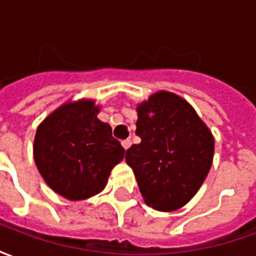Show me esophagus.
Returning a JSON list of instances; mask_svg holds the SVG:
<instances>
[{
  "instance_id": "1",
  "label": "esophagus",
  "mask_w": 256,
  "mask_h": 256,
  "mask_svg": "<svg viewBox=\"0 0 256 256\" xmlns=\"http://www.w3.org/2000/svg\"><path fill=\"white\" fill-rule=\"evenodd\" d=\"M130 145H132V140H123L122 141V146L124 150H128L130 148Z\"/></svg>"
}]
</instances>
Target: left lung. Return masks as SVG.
I'll list each match as a JSON object with an SVG mask.
<instances>
[{
    "instance_id": "left-lung-1",
    "label": "left lung",
    "mask_w": 256,
    "mask_h": 256,
    "mask_svg": "<svg viewBox=\"0 0 256 256\" xmlns=\"http://www.w3.org/2000/svg\"><path fill=\"white\" fill-rule=\"evenodd\" d=\"M140 144L126 150L145 203L174 211L196 194L208 174L214 137L192 106L178 96L159 92L137 108Z\"/></svg>"
}]
</instances>
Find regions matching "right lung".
I'll use <instances>...</instances> for the list:
<instances>
[{"label":"right lung","mask_w":256,"mask_h":256,"mask_svg":"<svg viewBox=\"0 0 256 256\" xmlns=\"http://www.w3.org/2000/svg\"><path fill=\"white\" fill-rule=\"evenodd\" d=\"M94 101L64 104L36 128L34 160L45 182L68 200H84L106 188L124 150Z\"/></svg>","instance_id":"1"}]
</instances>
